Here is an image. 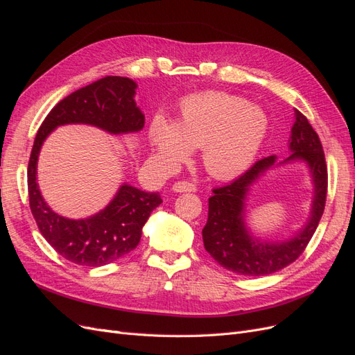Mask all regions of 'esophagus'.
<instances>
[{
    "label": "esophagus",
    "instance_id": "1",
    "mask_svg": "<svg viewBox=\"0 0 355 355\" xmlns=\"http://www.w3.org/2000/svg\"><path fill=\"white\" fill-rule=\"evenodd\" d=\"M196 189H197L196 185H192L191 182H187V180H179L173 185L175 192H194Z\"/></svg>",
    "mask_w": 355,
    "mask_h": 355
}]
</instances>
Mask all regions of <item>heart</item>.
I'll use <instances>...</instances> for the list:
<instances>
[{"mask_svg":"<svg viewBox=\"0 0 355 355\" xmlns=\"http://www.w3.org/2000/svg\"><path fill=\"white\" fill-rule=\"evenodd\" d=\"M268 133V118L249 101L222 92L189 96L173 124L155 115L148 127V141L157 161L175 166L191 148H202L209 173L232 178L250 166Z\"/></svg>","mask_w":355,"mask_h":355,"instance_id":"heart-1","label":"heart"}]
</instances>
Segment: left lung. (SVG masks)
Segmentation results:
<instances>
[{"mask_svg":"<svg viewBox=\"0 0 355 355\" xmlns=\"http://www.w3.org/2000/svg\"><path fill=\"white\" fill-rule=\"evenodd\" d=\"M295 124L290 135V154L282 163L277 157H265L231 184L213 189L209 198V218L202 228L204 249L227 270L240 275L261 277L283 270L304 253L305 247L323 216L327 194V166L320 137L304 114L295 110ZM305 160L315 182V198L304 228L292 239L263 242L253 238L246 230L245 197L248 188L264 171L290 160Z\"/></svg>","mask_w":355,"mask_h":355,"instance_id":"left-lung-1","label":"left lung"}]
</instances>
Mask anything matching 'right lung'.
<instances>
[{
	"label": "right lung",
	"instance_id": "add662e5",
	"mask_svg": "<svg viewBox=\"0 0 355 355\" xmlns=\"http://www.w3.org/2000/svg\"><path fill=\"white\" fill-rule=\"evenodd\" d=\"M137 84L127 77H105L71 93L42 121L28 164V194L32 216L42 237L67 261L83 266L115 262L136 249L142 228L161 200L158 192H145L123 184L111 202L87 219H68L53 211L37 182L40 149L59 125L90 124L111 135L141 132L145 115L135 102Z\"/></svg>",
	"mask_w": 355,
	"mask_h": 355
}]
</instances>
